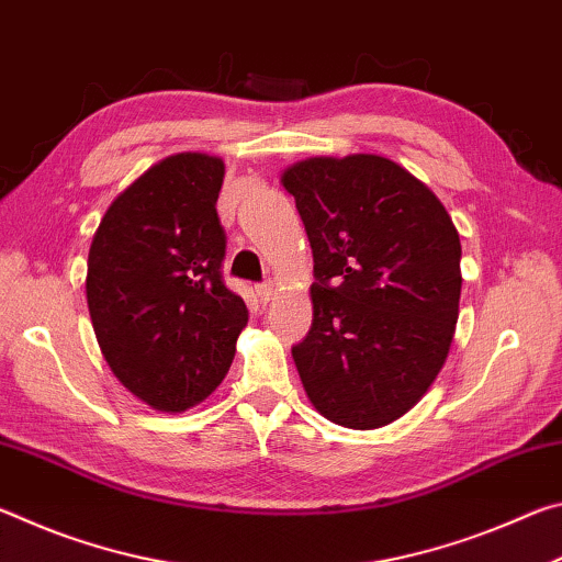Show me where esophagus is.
<instances>
[{
  "mask_svg": "<svg viewBox=\"0 0 562 562\" xmlns=\"http://www.w3.org/2000/svg\"><path fill=\"white\" fill-rule=\"evenodd\" d=\"M255 292H258V297H260V302H265V304H268V302L272 300V294H274V284H272V280H268V282H262V284H258V288H255Z\"/></svg>",
  "mask_w": 562,
  "mask_h": 562,
  "instance_id": "obj_1",
  "label": "esophagus"
}]
</instances>
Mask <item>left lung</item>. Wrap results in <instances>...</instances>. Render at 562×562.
I'll use <instances>...</instances> for the list:
<instances>
[{
	"label": "left lung",
	"instance_id": "8db88e82",
	"mask_svg": "<svg viewBox=\"0 0 562 562\" xmlns=\"http://www.w3.org/2000/svg\"><path fill=\"white\" fill-rule=\"evenodd\" d=\"M282 186L315 258L312 327L292 347L317 412L379 429L414 408L449 357L461 300V240L422 180L394 160L307 158Z\"/></svg>",
	"mask_w": 562,
	"mask_h": 562
}]
</instances>
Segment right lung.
<instances>
[{
	"label": "right lung",
	"mask_w": 562,
	"mask_h": 562,
	"mask_svg": "<svg viewBox=\"0 0 562 562\" xmlns=\"http://www.w3.org/2000/svg\"><path fill=\"white\" fill-rule=\"evenodd\" d=\"M223 178L221 158L168 156L109 205L91 240L87 302L101 355L158 412L211 396L247 325L245 302L221 272Z\"/></svg>",
	"instance_id": "add662e5"
}]
</instances>
